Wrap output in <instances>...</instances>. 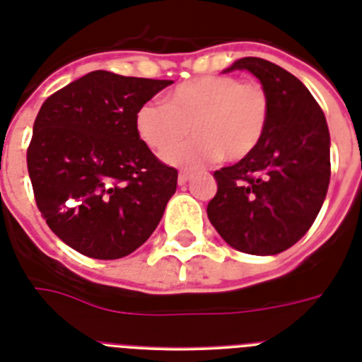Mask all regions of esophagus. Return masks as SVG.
<instances>
[{
    "label": "esophagus",
    "mask_w": 362,
    "mask_h": 362,
    "mask_svg": "<svg viewBox=\"0 0 362 362\" xmlns=\"http://www.w3.org/2000/svg\"><path fill=\"white\" fill-rule=\"evenodd\" d=\"M190 177H192L190 172H179V175H177V183L181 185V187H183V185H187L188 181H190Z\"/></svg>",
    "instance_id": "34e87169"
}]
</instances>
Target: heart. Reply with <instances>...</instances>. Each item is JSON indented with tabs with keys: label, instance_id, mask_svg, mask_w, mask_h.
<instances>
[{
	"label": "heart",
	"instance_id": "b5f03b06",
	"mask_svg": "<svg viewBox=\"0 0 362 362\" xmlns=\"http://www.w3.org/2000/svg\"><path fill=\"white\" fill-rule=\"evenodd\" d=\"M270 101L263 86L232 76H203L177 85L163 103H145L136 114L137 136L148 148L165 152L168 165L199 168L225 158L241 161L263 141Z\"/></svg>",
	"mask_w": 362,
	"mask_h": 362
}]
</instances>
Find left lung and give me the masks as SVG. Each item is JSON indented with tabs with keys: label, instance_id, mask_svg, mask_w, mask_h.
Returning <instances> with one entry per match:
<instances>
[{
	"label": "left lung",
	"instance_id": "1",
	"mask_svg": "<svg viewBox=\"0 0 362 362\" xmlns=\"http://www.w3.org/2000/svg\"><path fill=\"white\" fill-rule=\"evenodd\" d=\"M248 70L270 101L263 141L216 170L210 223L232 248L276 255L313 225L330 185V132L321 107L296 76L261 57H241L223 72Z\"/></svg>",
	"mask_w": 362,
	"mask_h": 362
}]
</instances>
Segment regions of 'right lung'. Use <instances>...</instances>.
Segmentation results:
<instances>
[{
	"instance_id": "obj_1",
	"label": "right lung",
	"mask_w": 362,
	"mask_h": 362,
	"mask_svg": "<svg viewBox=\"0 0 362 362\" xmlns=\"http://www.w3.org/2000/svg\"><path fill=\"white\" fill-rule=\"evenodd\" d=\"M172 83L94 70L37 112L27 152L36 204L79 254L124 257L158 228L177 170L139 139L136 114Z\"/></svg>"
}]
</instances>
